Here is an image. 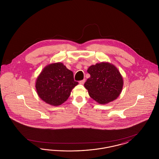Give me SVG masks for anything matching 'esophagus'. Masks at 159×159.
<instances>
[{
    "label": "esophagus",
    "instance_id": "34e87169",
    "mask_svg": "<svg viewBox=\"0 0 159 159\" xmlns=\"http://www.w3.org/2000/svg\"><path fill=\"white\" fill-rule=\"evenodd\" d=\"M85 79H83V80H80V81H79V83L80 84H84V83L85 82Z\"/></svg>",
    "mask_w": 159,
    "mask_h": 159
}]
</instances>
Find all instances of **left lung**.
I'll return each instance as SVG.
<instances>
[{
  "label": "left lung",
  "mask_w": 159,
  "mask_h": 159,
  "mask_svg": "<svg viewBox=\"0 0 159 159\" xmlns=\"http://www.w3.org/2000/svg\"><path fill=\"white\" fill-rule=\"evenodd\" d=\"M88 73L91 77L84 85L89 96L99 104H106L117 98L121 93L123 81L114 66L101 62L90 66Z\"/></svg>",
  "instance_id": "obj_1"
}]
</instances>
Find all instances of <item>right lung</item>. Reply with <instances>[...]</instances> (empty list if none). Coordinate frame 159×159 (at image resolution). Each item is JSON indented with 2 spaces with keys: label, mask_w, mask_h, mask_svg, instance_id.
Wrapping results in <instances>:
<instances>
[{
  "label": "right lung",
  "mask_w": 159,
  "mask_h": 159,
  "mask_svg": "<svg viewBox=\"0 0 159 159\" xmlns=\"http://www.w3.org/2000/svg\"><path fill=\"white\" fill-rule=\"evenodd\" d=\"M78 84L73 73L61 62L47 66L38 76L36 88L39 97L47 104L60 106L70 95Z\"/></svg>",
  "instance_id": "1"
}]
</instances>
